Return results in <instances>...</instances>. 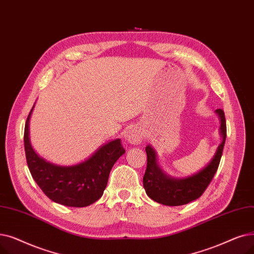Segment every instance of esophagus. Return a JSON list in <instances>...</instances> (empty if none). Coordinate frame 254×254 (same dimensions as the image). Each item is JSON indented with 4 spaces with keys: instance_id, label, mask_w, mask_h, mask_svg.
Segmentation results:
<instances>
[{
    "instance_id": "1",
    "label": "esophagus",
    "mask_w": 254,
    "mask_h": 254,
    "mask_svg": "<svg viewBox=\"0 0 254 254\" xmlns=\"http://www.w3.org/2000/svg\"><path fill=\"white\" fill-rule=\"evenodd\" d=\"M125 138H126V140H127L129 143H132V144L140 143L141 140H142V133H141L139 129H137V128H132L131 130L127 131Z\"/></svg>"
}]
</instances>
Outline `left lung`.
I'll list each match as a JSON object with an SVG mask.
<instances>
[{"label": "left lung", "instance_id": "8db88e82", "mask_svg": "<svg viewBox=\"0 0 254 254\" xmlns=\"http://www.w3.org/2000/svg\"><path fill=\"white\" fill-rule=\"evenodd\" d=\"M220 119V134L222 141L216 150V153L209 164L198 173L187 178L176 179L162 172L157 163V155L151 146L146 147L147 170L142 182L147 194L155 201L165 206H182L201 196L204 190L217 172L222 156L226 139V122L222 110L215 112Z\"/></svg>", "mask_w": 254, "mask_h": 254}]
</instances>
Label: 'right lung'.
<instances>
[{"label": "right lung", "instance_id": "1", "mask_svg": "<svg viewBox=\"0 0 254 254\" xmlns=\"http://www.w3.org/2000/svg\"><path fill=\"white\" fill-rule=\"evenodd\" d=\"M33 108L26 122L23 142L27 163L35 182L55 202L74 208L90 206L102 196L114 164L125 153L121 139L103 144L90 158L76 165L53 164L39 157L31 146L29 125Z\"/></svg>", "mask_w": 254, "mask_h": 254}]
</instances>
